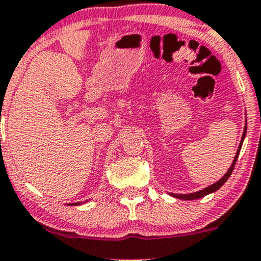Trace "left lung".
<instances>
[{"label": "left lung", "instance_id": "left-lung-1", "mask_svg": "<svg viewBox=\"0 0 261 261\" xmlns=\"http://www.w3.org/2000/svg\"><path fill=\"white\" fill-rule=\"evenodd\" d=\"M245 134H247V125L244 126V133H243V136H242V141H240L239 144V147H238V151H237V154L236 157H234L233 160V163H231V166L229 167V170L227 171V173L224 174V176L222 177V178L219 179L218 182L213 183V185L208 186V187L203 188V190H200L198 192H194V193H187V194H176V193H170L172 197H176V198H179V199H185V200H192V199H198V198H202V197L207 196V194L210 193H213V192L218 191L220 187H222L223 185H224L225 182H227V179L230 177L231 172H233L234 170V166H236V162L238 160V156H239V152L240 150H242V145H243V141H244V137H245Z\"/></svg>", "mask_w": 261, "mask_h": 261}]
</instances>
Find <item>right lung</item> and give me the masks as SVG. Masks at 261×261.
<instances>
[{
    "label": "right lung",
    "instance_id": "add662e5",
    "mask_svg": "<svg viewBox=\"0 0 261 261\" xmlns=\"http://www.w3.org/2000/svg\"><path fill=\"white\" fill-rule=\"evenodd\" d=\"M79 204H82V202H76V203H73V204H71V203H70L69 205H79Z\"/></svg>",
    "mask_w": 261,
    "mask_h": 261
}]
</instances>
